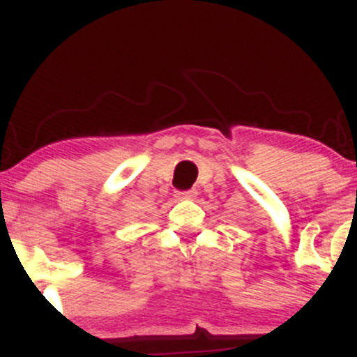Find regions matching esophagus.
<instances>
[{"instance_id": "esophagus-1", "label": "esophagus", "mask_w": 357, "mask_h": 357, "mask_svg": "<svg viewBox=\"0 0 357 357\" xmlns=\"http://www.w3.org/2000/svg\"><path fill=\"white\" fill-rule=\"evenodd\" d=\"M196 195H198V192L195 190H188V191H176L174 196L178 199H195Z\"/></svg>"}]
</instances>
